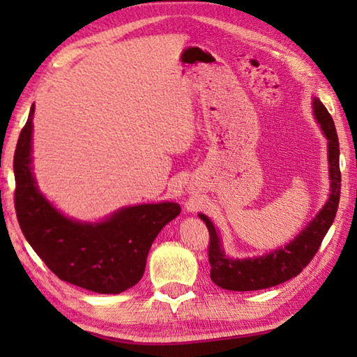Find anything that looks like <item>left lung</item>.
Listing matches in <instances>:
<instances>
[{
	"label": "left lung",
	"instance_id": "8db88e82",
	"mask_svg": "<svg viewBox=\"0 0 357 357\" xmlns=\"http://www.w3.org/2000/svg\"><path fill=\"white\" fill-rule=\"evenodd\" d=\"M313 114L321 128L324 137L328 138V162H329V181L331 193L328 202L313 217L310 223L288 244L279 247L273 252L255 258L233 259L225 255L222 241L214 223L204 214L198 217L206 223L209 231V264L211 280L217 287L229 291H255L275 287L279 283L293 279L310 263L315 257L319 245L335 219L338 202H340V165H338V137L334 121L321 100L313 98Z\"/></svg>",
	"mask_w": 357,
	"mask_h": 357
}]
</instances>
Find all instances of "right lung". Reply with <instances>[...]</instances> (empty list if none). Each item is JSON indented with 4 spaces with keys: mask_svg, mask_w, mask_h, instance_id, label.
Here are the masks:
<instances>
[{
    "mask_svg": "<svg viewBox=\"0 0 357 357\" xmlns=\"http://www.w3.org/2000/svg\"><path fill=\"white\" fill-rule=\"evenodd\" d=\"M33 114L14 154L15 213L29 245L59 279L100 294L123 293L143 277L151 245L179 215L173 202L121 208L102 222H80L42 195L33 174Z\"/></svg>",
    "mask_w": 357,
    "mask_h": 357,
    "instance_id": "right-lung-1",
    "label": "right lung"
}]
</instances>
